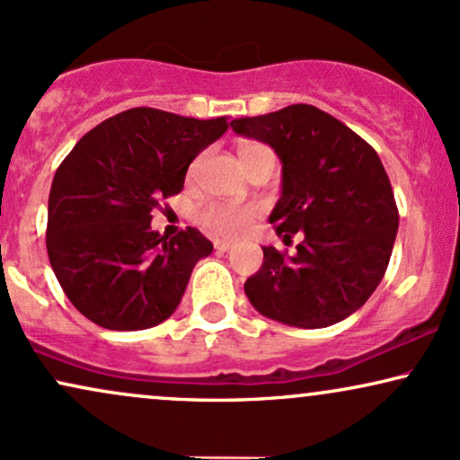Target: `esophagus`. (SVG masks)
<instances>
[{
	"instance_id": "1",
	"label": "esophagus",
	"mask_w": 460,
	"mask_h": 460,
	"mask_svg": "<svg viewBox=\"0 0 460 460\" xmlns=\"http://www.w3.org/2000/svg\"><path fill=\"white\" fill-rule=\"evenodd\" d=\"M213 245H215V249H217V252H228V249L234 247V243H232V241H221V239H217V241L213 243Z\"/></svg>"
}]
</instances>
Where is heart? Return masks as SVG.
<instances>
[{"label":"heart","instance_id":"1","mask_svg":"<svg viewBox=\"0 0 460 460\" xmlns=\"http://www.w3.org/2000/svg\"><path fill=\"white\" fill-rule=\"evenodd\" d=\"M262 151L270 149L260 143H243L239 146V157L241 162H245ZM253 215H256L253 204H208L200 213V221L204 228L215 232V234H239L253 219Z\"/></svg>","mask_w":460,"mask_h":460}]
</instances>
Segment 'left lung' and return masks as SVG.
<instances>
[{"label":"left lung","instance_id":"obj_1","mask_svg":"<svg viewBox=\"0 0 460 460\" xmlns=\"http://www.w3.org/2000/svg\"><path fill=\"white\" fill-rule=\"evenodd\" d=\"M269 145L281 162L277 234L305 236L294 256L262 247L264 262L245 281L258 314L296 328H326L349 317L382 281L399 211L382 160L328 112L292 104L230 123Z\"/></svg>","mask_w":460,"mask_h":460}]
</instances>
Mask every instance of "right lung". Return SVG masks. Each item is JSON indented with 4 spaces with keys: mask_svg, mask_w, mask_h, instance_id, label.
<instances>
[{
    "mask_svg": "<svg viewBox=\"0 0 460 460\" xmlns=\"http://www.w3.org/2000/svg\"><path fill=\"white\" fill-rule=\"evenodd\" d=\"M226 129V117L129 109L84 134L57 168L49 260L66 296L93 324L145 331L179 307L213 245L196 228L162 236L151 230V211L183 190L190 164Z\"/></svg>",
    "mask_w": 460,
    "mask_h": 460,
    "instance_id": "1",
    "label": "right lung"
}]
</instances>
